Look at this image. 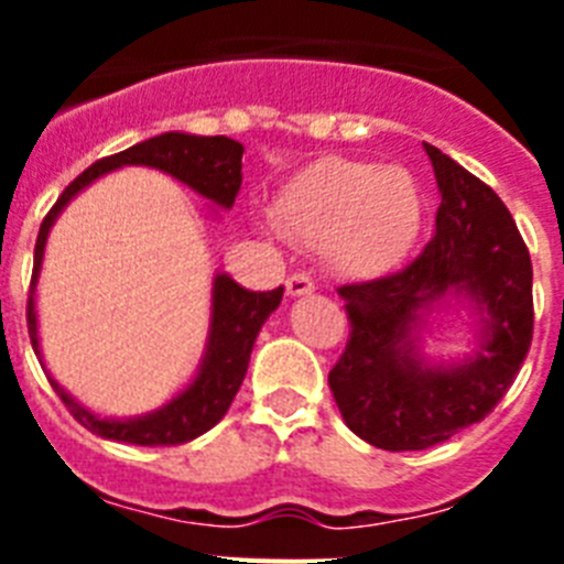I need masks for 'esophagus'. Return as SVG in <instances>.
<instances>
[{
    "instance_id": "obj_1",
    "label": "esophagus",
    "mask_w": 564,
    "mask_h": 564,
    "mask_svg": "<svg viewBox=\"0 0 564 564\" xmlns=\"http://www.w3.org/2000/svg\"><path fill=\"white\" fill-rule=\"evenodd\" d=\"M285 288H288V293H291V296H305V293L316 291V282H313L307 273H291V276H288V282H285Z\"/></svg>"
}]
</instances>
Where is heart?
I'll use <instances>...</instances> for the list:
<instances>
[{
  "label": "heart",
  "instance_id": "obj_1",
  "mask_svg": "<svg viewBox=\"0 0 564 564\" xmlns=\"http://www.w3.org/2000/svg\"><path fill=\"white\" fill-rule=\"evenodd\" d=\"M273 220L285 237L316 246L333 271L378 276L415 246L423 194L398 166L322 158L285 183Z\"/></svg>",
  "mask_w": 564,
  "mask_h": 564
}]
</instances>
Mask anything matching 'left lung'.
<instances>
[{
	"instance_id": "1",
	"label": "left lung",
	"mask_w": 564,
	"mask_h": 564,
	"mask_svg": "<svg viewBox=\"0 0 564 564\" xmlns=\"http://www.w3.org/2000/svg\"><path fill=\"white\" fill-rule=\"evenodd\" d=\"M423 149L441 188L435 234L401 271L338 288L350 338L327 378L344 423L387 452L430 449L480 423L514 383L534 338V271L514 217L449 154ZM449 290L487 313L484 336L468 362L435 368L416 356L411 333Z\"/></svg>"
}]
</instances>
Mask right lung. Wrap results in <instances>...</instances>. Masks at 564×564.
Returning a JSON list of instances; mask_svg holds the SVG:
<instances>
[{
    "instance_id": "add662e5",
    "label": "right lung",
    "mask_w": 564,
    "mask_h": 564,
    "mask_svg": "<svg viewBox=\"0 0 564 564\" xmlns=\"http://www.w3.org/2000/svg\"><path fill=\"white\" fill-rule=\"evenodd\" d=\"M242 143L231 141L226 134H186V132H166L158 138H149L143 143L123 149L118 154L101 158L89 169H84L76 181L69 183L50 208L47 217L42 220L36 237V257H33V276H30V296H28V333L30 344L36 350L39 364V333H36V311H33V288H36L39 268H42L44 242H47L50 226L56 223L58 212L73 200V194L82 192L84 186L96 181L98 174L112 172L121 166H152L161 172L172 174L188 188L214 200L217 206L231 208L237 200L239 186H242ZM285 288H273V291L257 293L246 291L237 285L231 276L220 273L214 279V296H212V336H208V350L200 364V372L188 383V390L181 392L172 403L152 415L132 417V421H107L87 412L82 403H76L67 392L50 378V387L62 398L69 415L82 423L84 430L93 435H101L107 441L134 443V446H177L200 437L208 432L214 423H220L237 395L239 383L248 372L251 361L253 341H257L259 327L265 325V318L282 302Z\"/></svg>"
}]
</instances>
